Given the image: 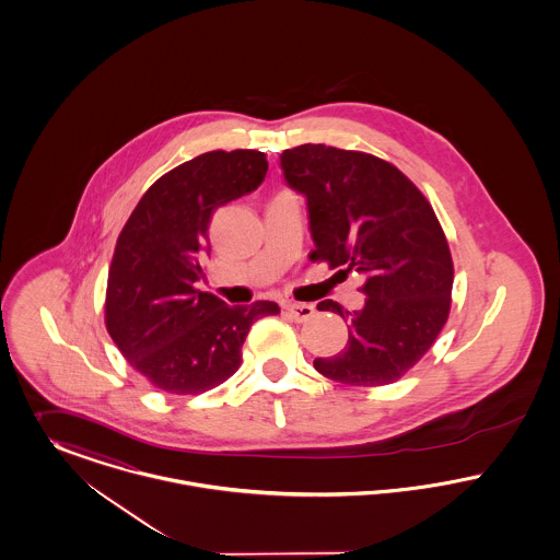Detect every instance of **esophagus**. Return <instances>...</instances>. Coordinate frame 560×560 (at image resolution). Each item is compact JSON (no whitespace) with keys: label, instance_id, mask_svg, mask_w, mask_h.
I'll list each match as a JSON object with an SVG mask.
<instances>
[{"label":"esophagus","instance_id":"1","mask_svg":"<svg viewBox=\"0 0 560 560\" xmlns=\"http://www.w3.org/2000/svg\"><path fill=\"white\" fill-rule=\"evenodd\" d=\"M283 308H285V313H288L294 322H308V319L315 315L313 304H306V302H285Z\"/></svg>","mask_w":560,"mask_h":560}]
</instances>
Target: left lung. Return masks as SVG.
<instances>
[{
	"instance_id": "left-lung-1",
	"label": "left lung",
	"mask_w": 560,
	"mask_h": 560,
	"mask_svg": "<svg viewBox=\"0 0 560 560\" xmlns=\"http://www.w3.org/2000/svg\"><path fill=\"white\" fill-rule=\"evenodd\" d=\"M279 161L285 184L306 198L311 260L365 279L360 311L317 304L345 319L349 340L315 370L353 387L394 383L428 353L451 311L453 258L428 198L363 152L304 143Z\"/></svg>"
}]
</instances>
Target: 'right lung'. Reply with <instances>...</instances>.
Wrapping results in <instances>:
<instances>
[{
  "label": "right lung",
  "instance_id": "1",
  "mask_svg": "<svg viewBox=\"0 0 560 560\" xmlns=\"http://www.w3.org/2000/svg\"><path fill=\"white\" fill-rule=\"evenodd\" d=\"M266 171L256 150L200 154L163 175L118 236L105 326L127 362L166 394H202L231 378L252 324L279 313L277 302L231 306L195 288L213 211L254 192Z\"/></svg>",
  "mask_w": 560,
  "mask_h": 560
}]
</instances>
